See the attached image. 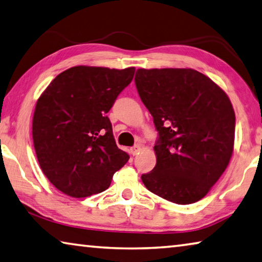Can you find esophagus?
I'll use <instances>...</instances> for the list:
<instances>
[{
  "instance_id": "34e87169",
  "label": "esophagus",
  "mask_w": 262,
  "mask_h": 262,
  "mask_svg": "<svg viewBox=\"0 0 262 262\" xmlns=\"http://www.w3.org/2000/svg\"><path fill=\"white\" fill-rule=\"evenodd\" d=\"M140 149H141V146H140V145H135L134 147L131 148V153H132V155H137V154H139Z\"/></svg>"
}]
</instances>
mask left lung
Returning a JSON list of instances; mask_svg holds the SVG:
<instances>
[{
	"label": "left lung",
	"instance_id": "8db88e82",
	"mask_svg": "<svg viewBox=\"0 0 262 262\" xmlns=\"http://www.w3.org/2000/svg\"><path fill=\"white\" fill-rule=\"evenodd\" d=\"M135 81L159 131L157 166L141 181L173 204L196 203L230 162L236 122L230 99L193 69H138Z\"/></svg>",
	"mask_w": 262,
	"mask_h": 262
}]
</instances>
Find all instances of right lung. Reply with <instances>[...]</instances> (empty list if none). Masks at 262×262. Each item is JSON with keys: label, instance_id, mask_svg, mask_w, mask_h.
<instances>
[{"label": "right lung", "instance_id": "add662e5", "mask_svg": "<svg viewBox=\"0 0 262 262\" xmlns=\"http://www.w3.org/2000/svg\"><path fill=\"white\" fill-rule=\"evenodd\" d=\"M136 69L78 66L63 71L36 101L32 136L49 182L73 198L107 190L130 157L119 149L107 113Z\"/></svg>", "mask_w": 262, "mask_h": 262}]
</instances>
